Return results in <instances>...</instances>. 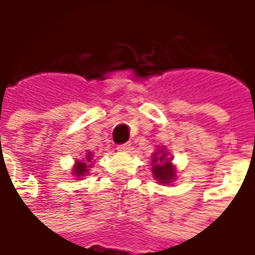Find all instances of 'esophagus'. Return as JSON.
I'll return each instance as SVG.
<instances>
[{
	"mask_svg": "<svg viewBox=\"0 0 255 255\" xmlns=\"http://www.w3.org/2000/svg\"><path fill=\"white\" fill-rule=\"evenodd\" d=\"M129 146H131V144L128 143H123V144H119V147H117V150H119V151H128V150H129Z\"/></svg>",
	"mask_w": 255,
	"mask_h": 255,
	"instance_id": "34e87169",
	"label": "esophagus"
}]
</instances>
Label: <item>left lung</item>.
Listing matches in <instances>:
<instances>
[{
  "label": "left lung",
  "mask_w": 255,
  "mask_h": 255,
  "mask_svg": "<svg viewBox=\"0 0 255 255\" xmlns=\"http://www.w3.org/2000/svg\"><path fill=\"white\" fill-rule=\"evenodd\" d=\"M162 153V151H161ZM153 175H154L155 180H158L161 184H169V183L175 179V166L172 165L169 158H165V154L158 155V153H154V158H153Z\"/></svg>",
  "instance_id": "obj_1"
}]
</instances>
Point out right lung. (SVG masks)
<instances>
[{
	"mask_svg": "<svg viewBox=\"0 0 255 255\" xmlns=\"http://www.w3.org/2000/svg\"><path fill=\"white\" fill-rule=\"evenodd\" d=\"M93 153H87L86 157H84L83 160H78L76 161V164L73 166V176L78 177V180H80V177H83L84 175H87V172H89L90 164L93 162Z\"/></svg>",
	"mask_w": 255,
	"mask_h": 255,
	"instance_id": "right-lung-1",
	"label": "right lung"
}]
</instances>
